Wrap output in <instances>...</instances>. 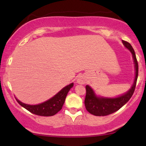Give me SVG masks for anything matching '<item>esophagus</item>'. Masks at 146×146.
Wrapping results in <instances>:
<instances>
[{
  "mask_svg": "<svg viewBox=\"0 0 146 146\" xmlns=\"http://www.w3.org/2000/svg\"><path fill=\"white\" fill-rule=\"evenodd\" d=\"M86 82V79L82 75H80V76L78 77V84H83Z\"/></svg>",
  "mask_w": 146,
  "mask_h": 146,
  "instance_id": "esophagus-1",
  "label": "esophagus"
}]
</instances>
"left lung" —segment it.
<instances>
[{"label":"left lung","mask_w":146,"mask_h":146,"mask_svg":"<svg viewBox=\"0 0 146 146\" xmlns=\"http://www.w3.org/2000/svg\"><path fill=\"white\" fill-rule=\"evenodd\" d=\"M122 42L125 47L128 48L132 53L134 62H135L136 72H135V78L133 85L125 94L116 98H98L95 95L93 89L89 86L86 85V93L84 100L85 107H86L87 111L95 116H106V115H110V114L117 111L130 100L135 92L137 78H138V62L137 60L135 52L131 44L125 40H122Z\"/></svg>","instance_id":"left-lung-1"}]
</instances>
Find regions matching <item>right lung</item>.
I'll use <instances>...</instances> for the list:
<instances>
[{
  "label": "right lung",
  "instance_id": "1",
  "mask_svg": "<svg viewBox=\"0 0 146 146\" xmlns=\"http://www.w3.org/2000/svg\"><path fill=\"white\" fill-rule=\"evenodd\" d=\"M73 86V83L65 86L54 97L38 105L25 104L24 103H22L17 99L16 100L20 105L24 107L25 109L29 110L31 113L40 116H53L62 109L68 92Z\"/></svg>",
  "mask_w": 146,
  "mask_h": 146
}]
</instances>
